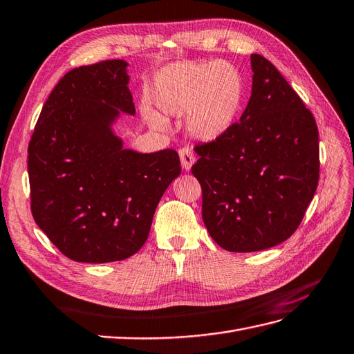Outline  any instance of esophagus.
<instances>
[{
	"instance_id": "esophagus-1",
	"label": "esophagus",
	"mask_w": 354,
	"mask_h": 354,
	"mask_svg": "<svg viewBox=\"0 0 354 354\" xmlns=\"http://www.w3.org/2000/svg\"><path fill=\"white\" fill-rule=\"evenodd\" d=\"M179 158H180V164H183V169L185 171L192 170L196 158H194V153L190 149H187V147H184V149H180L179 151Z\"/></svg>"
}]
</instances>
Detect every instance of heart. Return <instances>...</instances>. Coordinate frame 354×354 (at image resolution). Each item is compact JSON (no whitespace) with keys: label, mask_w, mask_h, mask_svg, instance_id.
Here are the masks:
<instances>
[{"label":"heart","mask_w":354,"mask_h":354,"mask_svg":"<svg viewBox=\"0 0 354 354\" xmlns=\"http://www.w3.org/2000/svg\"><path fill=\"white\" fill-rule=\"evenodd\" d=\"M245 86L235 66L225 60L183 62L162 68L152 87V101L169 118H187V129L199 142L212 143L226 136L240 116ZM155 128L166 127L149 114Z\"/></svg>","instance_id":"heart-1"}]
</instances>
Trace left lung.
I'll use <instances>...</instances> for the list:
<instances>
[{"label":"left lung","mask_w":354,"mask_h":354,"mask_svg":"<svg viewBox=\"0 0 354 354\" xmlns=\"http://www.w3.org/2000/svg\"><path fill=\"white\" fill-rule=\"evenodd\" d=\"M252 95L240 123L196 147L202 218L229 252H258L295 232L315 194L318 129L312 113L274 64L250 55Z\"/></svg>","instance_id":"left-lung-1"}]
</instances>
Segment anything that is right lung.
<instances>
[{
	"label": "right lung",
	"mask_w": 354,
	"mask_h": 354,
	"mask_svg": "<svg viewBox=\"0 0 354 354\" xmlns=\"http://www.w3.org/2000/svg\"><path fill=\"white\" fill-rule=\"evenodd\" d=\"M128 63L69 71L46 100L28 145L31 212L64 257L105 264L146 243L158 202L180 175L175 151L142 153L114 133L136 116Z\"/></svg>",
	"instance_id": "obj_1"
}]
</instances>
